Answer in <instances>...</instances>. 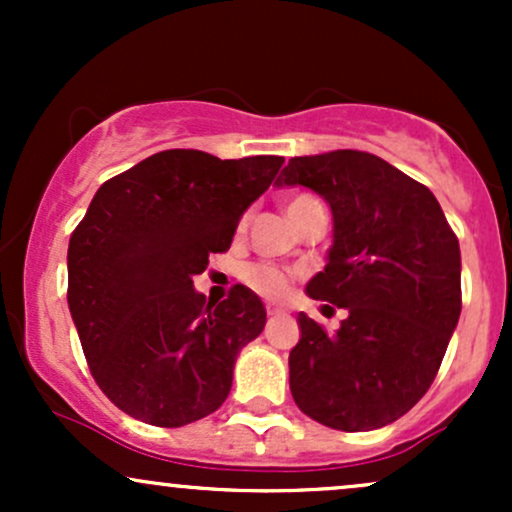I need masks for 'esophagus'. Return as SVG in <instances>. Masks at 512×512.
Listing matches in <instances>:
<instances>
[{
    "mask_svg": "<svg viewBox=\"0 0 512 512\" xmlns=\"http://www.w3.org/2000/svg\"><path fill=\"white\" fill-rule=\"evenodd\" d=\"M286 313V308H281V305H274V303H267V315L274 317V315H281Z\"/></svg>",
    "mask_w": 512,
    "mask_h": 512,
    "instance_id": "34e87169",
    "label": "esophagus"
}]
</instances>
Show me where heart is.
<instances>
[{"mask_svg": "<svg viewBox=\"0 0 512 512\" xmlns=\"http://www.w3.org/2000/svg\"><path fill=\"white\" fill-rule=\"evenodd\" d=\"M310 202H317L315 197L310 195H296L289 199V204H286V214H289V219L293 221L296 219V214L301 211L303 207H308ZM248 226V214L243 216L238 223V228L243 231V228ZM243 281L250 286L252 291H257L260 296H267V298H284L286 293L291 289V281L293 276L291 272H286V269L276 267L272 262H252L245 267L243 272Z\"/></svg>", "mask_w": 512, "mask_h": 512, "instance_id": "obj_1", "label": "heart"}]
</instances>
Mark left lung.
Masks as SVG:
<instances>
[{
  "label": "left lung",
  "instance_id": "left-lung-1",
  "mask_svg": "<svg viewBox=\"0 0 512 512\" xmlns=\"http://www.w3.org/2000/svg\"><path fill=\"white\" fill-rule=\"evenodd\" d=\"M276 182L330 202V262L310 279L308 296L349 313L337 334L298 315L291 395L303 414L337 431L392 424L436 380L460 320L455 231L426 185L366 151L291 158Z\"/></svg>",
  "mask_w": 512,
  "mask_h": 512
}]
</instances>
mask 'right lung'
Listing matches in <instances>:
<instances>
[{"label":"right lung","instance_id":"1","mask_svg":"<svg viewBox=\"0 0 512 512\" xmlns=\"http://www.w3.org/2000/svg\"><path fill=\"white\" fill-rule=\"evenodd\" d=\"M281 163L168 149L91 199L69 238L67 301L93 380L125 414L178 428L226 402L238 351L260 337L267 313L243 284L207 303L192 276L231 248Z\"/></svg>","mask_w":512,"mask_h":512}]
</instances>
